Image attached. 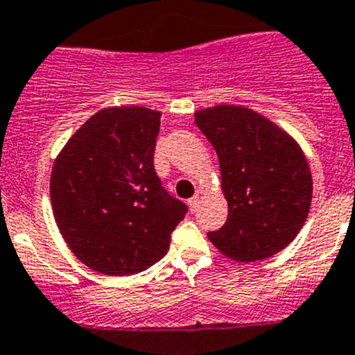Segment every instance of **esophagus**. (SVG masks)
<instances>
[{"instance_id": "obj_1", "label": "esophagus", "mask_w": 355, "mask_h": 355, "mask_svg": "<svg viewBox=\"0 0 355 355\" xmlns=\"http://www.w3.org/2000/svg\"><path fill=\"white\" fill-rule=\"evenodd\" d=\"M199 204H200V197H199V195H195V197H191V199L188 200V206H190L191 213H193V211H197Z\"/></svg>"}]
</instances>
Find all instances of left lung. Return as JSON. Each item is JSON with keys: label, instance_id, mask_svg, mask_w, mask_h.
<instances>
[{"label": "left lung", "instance_id": "left-lung-1", "mask_svg": "<svg viewBox=\"0 0 355 355\" xmlns=\"http://www.w3.org/2000/svg\"><path fill=\"white\" fill-rule=\"evenodd\" d=\"M195 125L213 144L222 171L229 216L207 234L225 257L264 260L294 241L310 213V165L285 130L243 105L195 112Z\"/></svg>", "mask_w": 355, "mask_h": 355}]
</instances>
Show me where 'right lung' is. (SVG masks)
<instances>
[{
  "instance_id": "right-lung-1",
  "label": "right lung",
  "mask_w": 355,
  "mask_h": 355,
  "mask_svg": "<svg viewBox=\"0 0 355 355\" xmlns=\"http://www.w3.org/2000/svg\"><path fill=\"white\" fill-rule=\"evenodd\" d=\"M160 116L139 105L98 110L54 162V220L68 248L93 271L128 276L151 268L187 214L153 165Z\"/></svg>"
}]
</instances>
